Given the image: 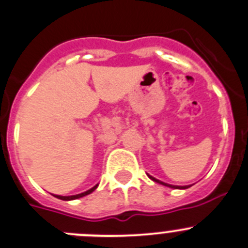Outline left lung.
Here are the masks:
<instances>
[{
	"label": "left lung",
	"mask_w": 248,
	"mask_h": 248,
	"mask_svg": "<svg viewBox=\"0 0 248 248\" xmlns=\"http://www.w3.org/2000/svg\"><path fill=\"white\" fill-rule=\"evenodd\" d=\"M148 176L150 177L151 180H153V181H155V183H157V184H161V185H164V186H169V187H171V189H187V187H190V186H175V185H169V184H166V183H163V181L157 180V179H155V177L150 176V175H148Z\"/></svg>",
	"instance_id": "1"
}]
</instances>
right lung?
Listing matches in <instances>:
<instances>
[{"instance_id":"right-lung-1","label":"right lung","mask_w":248,"mask_h":248,"mask_svg":"<svg viewBox=\"0 0 248 248\" xmlns=\"http://www.w3.org/2000/svg\"><path fill=\"white\" fill-rule=\"evenodd\" d=\"M97 186L98 185H95V186H94V187H92L91 190H88V191L82 192V194H78V195H72V196H61V195H54V196H56L57 199H61V200H65V201H68V200H76V199L83 198V196H85V195L92 194V192H93L94 190L97 189Z\"/></svg>"}]
</instances>
